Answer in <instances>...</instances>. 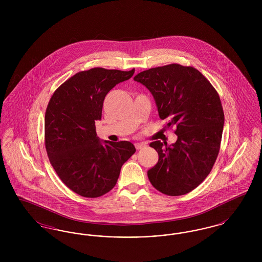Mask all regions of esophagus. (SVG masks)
Masks as SVG:
<instances>
[{"label": "esophagus", "instance_id": "1", "mask_svg": "<svg viewBox=\"0 0 262 262\" xmlns=\"http://www.w3.org/2000/svg\"><path fill=\"white\" fill-rule=\"evenodd\" d=\"M135 146H136V148H137V150L141 149V148H143V147L145 146V144L142 143V142H137V143L135 144Z\"/></svg>", "mask_w": 262, "mask_h": 262}]
</instances>
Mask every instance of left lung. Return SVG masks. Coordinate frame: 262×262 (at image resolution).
<instances>
[{
    "instance_id": "1",
    "label": "left lung",
    "mask_w": 262,
    "mask_h": 262,
    "mask_svg": "<svg viewBox=\"0 0 262 262\" xmlns=\"http://www.w3.org/2000/svg\"><path fill=\"white\" fill-rule=\"evenodd\" d=\"M134 79L152 93L166 128L174 126L171 146L150 143L158 162L148 170L150 183L170 196L188 193L205 180L217 159L224 126L221 100L209 80L192 67L170 63L143 71Z\"/></svg>"
}]
</instances>
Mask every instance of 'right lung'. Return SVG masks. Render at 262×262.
Listing matches in <instances>:
<instances>
[{"instance_id":"add662e5","label":"right lung","mask_w":262,"mask_h":262,"mask_svg":"<svg viewBox=\"0 0 262 262\" xmlns=\"http://www.w3.org/2000/svg\"><path fill=\"white\" fill-rule=\"evenodd\" d=\"M134 74L135 69L79 72L57 88L48 103L44 127L49 160L62 183L81 196L109 192L122 166L136 152L129 141L101 142L95 126L105 96Z\"/></svg>"}]
</instances>
